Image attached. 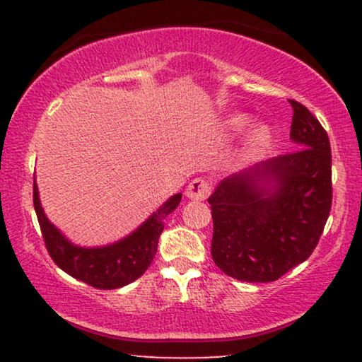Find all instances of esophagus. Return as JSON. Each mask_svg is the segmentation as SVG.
<instances>
[{
  "label": "esophagus",
  "mask_w": 362,
  "mask_h": 362,
  "mask_svg": "<svg viewBox=\"0 0 362 362\" xmlns=\"http://www.w3.org/2000/svg\"><path fill=\"white\" fill-rule=\"evenodd\" d=\"M211 194V182L204 177H196L186 187V196L192 201H204Z\"/></svg>",
  "instance_id": "esophagus-1"
}]
</instances>
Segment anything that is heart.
<instances>
[{
    "label": "heart",
    "mask_w": 362,
    "mask_h": 362,
    "mask_svg": "<svg viewBox=\"0 0 362 362\" xmlns=\"http://www.w3.org/2000/svg\"><path fill=\"white\" fill-rule=\"evenodd\" d=\"M245 123H247V118L244 115L234 117L232 120H229V128L230 130H240L242 127H245ZM269 138H270V133L267 130V127L264 125L255 127L254 130L250 132L249 138H247V150L250 153L259 151L260 148H264L267 143H269Z\"/></svg>",
    "instance_id": "obj_1"
}]
</instances>
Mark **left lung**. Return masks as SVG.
Instances as JSON below:
<instances>
[{
	"label": "left lung",
	"mask_w": 362,
	"mask_h": 362,
	"mask_svg": "<svg viewBox=\"0 0 362 362\" xmlns=\"http://www.w3.org/2000/svg\"><path fill=\"white\" fill-rule=\"evenodd\" d=\"M291 140L298 150L217 185L211 255L226 275L242 281H275L313 254L333 201L328 133L300 102Z\"/></svg>",
	"instance_id": "8db88e82"
}]
</instances>
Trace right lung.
Returning a JSON list of instances; mask_svg holds the SVG:
<instances>
[{"mask_svg":"<svg viewBox=\"0 0 362 362\" xmlns=\"http://www.w3.org/2000/svg\"><path fill=\"white\" fill-rule=\"evenodd\" d=\"M182 194L170 197L140 229L117 244L100 249H82L72 245L44 216L34 181L33 201L41 227L44 245L59 269L74 279L100 290L125 286L145 274L158 249V239L168 214L180 206Z\"/></svg>","mask_w":362,"mask_h":362,"instance_id":"1","label":"right lung"}]
</instances>
